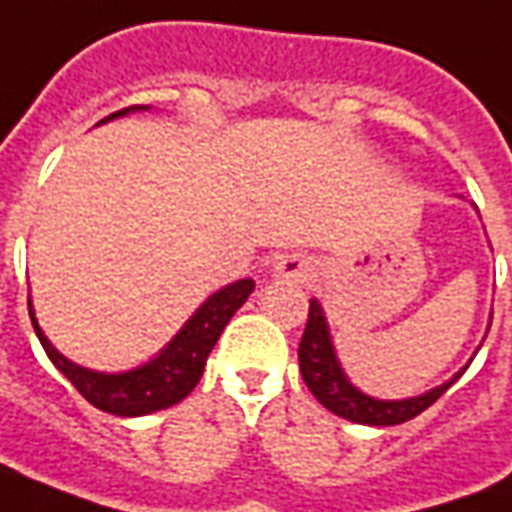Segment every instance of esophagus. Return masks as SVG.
Segmentation results:
<instances>
[{
  "mask_svg": "<svg viewBox=\"0 0 512 512\" xmlns=\"http://www.w3.org/2000/svg\"><path fill=\"white\" fill-rule=\"evenodd\" d=\"M309 263H306L304 257L298 255H287L282 257L279 263L274 266V274L282 276V279H295V282H304L306 276H309Z\"/></svg>",
  "mask_w": 512,
  "mask_h": 512,
  "instance_id": "34e87169",
  "label": "esophagus"
}]
</instances>
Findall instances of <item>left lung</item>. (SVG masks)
<instances>
[{"label": "left lung", "mask_w": 512, "mask_h": 512, "mask_svg": "<svg viewBox=\"0 0 512 512\" xmlns=\"http://www.w3.org/2000/svg\"><path fill=\"white\" fill-rule=\"evenodd\" d=\"M298 363L304 374L306 388L325 410H331L339 418H347L352 423H366V426H396L407 423L423 410H429L431 404L448 391L450 385L458 380V374L445 385H439L434 391L415 396L404 401H380L366 396L358 388H352L350 380L344 377L342 366L333 355L331 336H328V323L317 301H309V317H306L304 336L298 344Z\"/></svg>", "instance_id": "1"}]
</instances>
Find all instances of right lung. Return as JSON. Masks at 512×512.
Masks as SVG:
<instances>
[{
  "mask_svg": "<svg viewBox=\"0 0 512 512\" xmlns=\"http://www.w3.org/2000/svg\"><path fill=\"white\" fill-rule=\"evenodd\" d=\"M138 108L140 105L124 108V111L105 116L102 121H111L116 116H124V113L138 111ZM252 290H255L252 279H241V282L222 287L189 317V323L181 328L179 336L154 361L124 374H100L75 366L51 347V342L45 339V333L40 331V325L34 320L32 309H29V317H32L34 333L43 344V350L48 352V358L54 361L56 369L67 380L73 382L75 391L81 393L83 399L102 412L121 415V418H135V415H149V412L165 410V407H173L181 399H187L203 377L208 352L214 350L219 333L225 331L230 317L236 314V309L244 306Z\"/></svg>",
  "mask_w": 512,
  "mask_h": 512,
  "instance_id": "right-lung-1",
  "label": "right lung"
}]
</instances>
